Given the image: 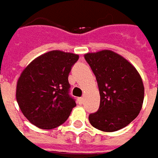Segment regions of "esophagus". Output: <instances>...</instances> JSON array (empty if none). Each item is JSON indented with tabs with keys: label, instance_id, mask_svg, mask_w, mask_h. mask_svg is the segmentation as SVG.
<instances>
[{
	"label": "esophagus",
	"instance_id": "34e87169",
	"mask_svg": "<svg viewBox=\"0 0 158 158\" xmlns=\"http://www.w3.org/2000/svg\"><path fill=\"white\" fill-rule=\"evenodd\" d=\"M83 102H84V98H83V97H79V98H78V102H79L80 104H82Z\"/></svg>",
	"mask_w": 158,
	"mask_h": 158
}]
</instances>
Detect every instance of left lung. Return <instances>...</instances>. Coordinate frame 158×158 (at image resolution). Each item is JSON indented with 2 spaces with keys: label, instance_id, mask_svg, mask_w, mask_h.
<instances>
[{
  "label": "left lung",
  "instance_id": "1",
  "mask_svg": "<svg viewBox=\"0 0 158 158\" xmlns=\"http://www.w3.org/2000/svg\"><path fill=\"white\" fill-rule=\"evenodd\" d=\"M84 58L96 76L100 106L89 116L97 130L113 132L130 124L138 116L144 97V87L136 68L111 50L85 54Z\"/></svg>",
  "mask_w": 158,
  "mask_h": 158
}]
</instances>
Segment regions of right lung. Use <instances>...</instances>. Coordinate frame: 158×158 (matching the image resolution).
I'll list each match as a JSON object with an SVG mask.
<instances>
[{"instance_id": "add662e5", "label": "right lung", "mask_w": 158, "mask_h": 158, "mask_svg": "<svg viewBox=\"0 0 158 158\" xmlns=\"http://www.w3.org/2000/svg\"><path fill=\"white\" fill-rule=\"evenodd\" d=\"M79 56L52 50L35 58L22 72L16 100L24 116L40 129L51 130L68 119L75 99L69 96V74Z\"/></svg>"}]
</instances>
